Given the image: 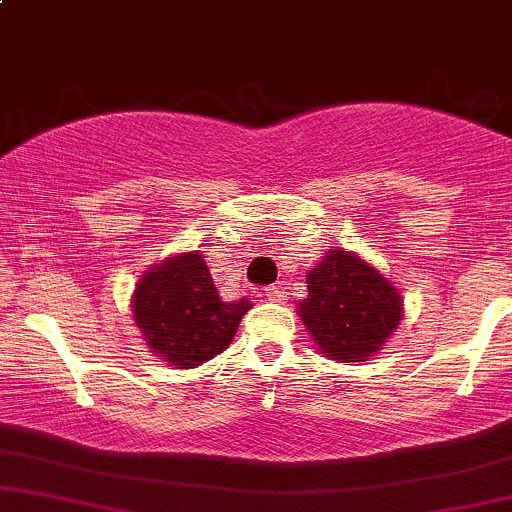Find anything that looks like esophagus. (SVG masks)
<instances>
[{
	"instance_id": "esophagus-1",
	"label": "esophagus",
	"mask_w": 512,
	"mask_h": 512,
	"mask_svg": "<svg viewBox=\"0 0 512 512\" xmlns=\"http://www.w3.org/2000/svg\"><path fill=\"white\" fill-rule=\"evenodd\" d=\"M264 296H267L269 301H284V286H267V289H264Z\"/></svg>"
}]
</instances>
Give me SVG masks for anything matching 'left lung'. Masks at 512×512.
Here are the masks:
<instances>
[{
  "instance_id": "8db88e82",
  "label": "left lung",
  "mask_w": 512,
  "mask_h": 512,
  "mask_svg": "<svg viewBox=\"0 0 512 512\" xmlns=\"http://www.w3.org/2000/svg\"><path fill=\"white\" fill-rule=\"evenodd\" d=\"M305 279L308 296L296 313L317 349L332 361H368L399 327L404 313L399 289L356 252H325Z\"/></svg>"
}]
</instances>
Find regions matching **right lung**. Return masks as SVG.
Here are the masks:
<instances>
[{
    "label": "right lung",
    "mask_w": 512,
    "mask_h": 512,
    "mask_svg": "<svg viewBox=\"0 0 512 512\" xmlns=\"http://www.w3.org/2000/svg\"><path fill=\"white\" fill-rule=\"evenodd\" d=\"M129 308L151 354L168 366L197 368L228 349L252 303L223 301L204 255L190 250L146 269Z\"/></svg>",
    "instance_id": "right-lung-1"
}]
</instances>
